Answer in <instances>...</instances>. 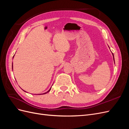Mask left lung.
Instances as JSON below:
<instances>
[{"label":"left lung","mask_w":129,"mask_h":129,"mask_svg":"<svg viewBox=\"0 0 129 129\" xmlns=\"http://www.w3.org/2000/svg\"><path fill=\"white\" fill-rule=\"evenodd\" d=\"M112 55H113V58H114V63H115V58H114V54H113V53H112Z\"/></svg>","instance_id":"obj_1"}]
</instances>
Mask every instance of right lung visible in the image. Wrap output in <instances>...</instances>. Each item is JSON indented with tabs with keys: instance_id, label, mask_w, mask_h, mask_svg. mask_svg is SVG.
<instances>
[{
	"instance_id": "add662e5",
	"label": "right lung",
	"mask_w": 129,
	"mask_h": 129,
	"mask_svg": "<svg viewBox=\"0 0 129 129\" xmlns=\"http://www.w3.org/2000/svg\"><path fill=\"white\" fill-rule=\"evenodd\" d=\"M14 56H13V57H14ZM12 69H13V63H12ZM52 88V87H51ZM51 88H50L49 89V90L48 91H47L46 92H45V93H40V94H38V95H42V94H46V93H47L48 92H49L50 90V89H51ZM26 92V91H25ZM36 95H37V94H36Z\"/></svg>"
}]
</instances>
